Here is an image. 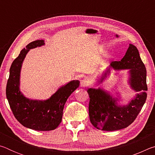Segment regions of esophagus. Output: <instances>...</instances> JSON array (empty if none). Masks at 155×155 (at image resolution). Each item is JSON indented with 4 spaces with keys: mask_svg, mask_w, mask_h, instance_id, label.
<instances>
[{
    "mask_svg": "<svg viewBox=\"0 0 155 155\" xmlns=\"http://www.w3.org/2000/svg\"><path fill=\"white\" fill-rule=\"evenodd\" d=\"M90 85V83L87 79H83L81 81V86L83 87H85Z\"/></svg>",
    "mask_w": 155,
    "mask_h": 155,
    "instance_id": "1",
    "label": "esophagus"
}]
</instances>
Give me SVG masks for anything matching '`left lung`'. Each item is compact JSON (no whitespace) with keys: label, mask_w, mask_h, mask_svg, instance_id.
Instances as JSON below:
<instances>
[{"label":"left lung","mask_w":155,"mask_h":155,"mask_svg":"<svg viewBox=\"0 0 155 155\" xmlns=\"http://www.w3.org/2000/svg\"><path fill=\"white\" fill-rule=\"evenodd\" d=\"M111 68L115 70L129 69L128 83L132 90L140 93L136 94L127 105L117 103L118 98H113L103 89L89 88L90 96L89 115L91 124L97 129L107 131L120 130L134 122L147 98L146 69L141 59L137 48L129 44L125 55L120 61H113L103 72L99 83H102L110 74Z\"/></svg>","instance_id":"left-lung-1"}]
</instances>
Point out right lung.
I'll return each instance as SVG.
<instances>
[{
    "label": "right lung",
    "instance_id": "right-lung-1",
    "mask_svg": "<svg viewBox=\"0 0 155 155\" xmlns=\"http://www.w3.org/2000/svg\"><path fill=\"white\" fill-rule=\"evenodd\" d=\"M44 44V40H35L21 51L10 68L6 87L7 98L15 119L25 127L41 131L52 130L58 127L68 97L78 87L80 83L78 80L70 81L59 88L46 101L31 100L21 93L20 77L22 62L30 49Z\"/></svg>",
    "mask_w": 155,
    "mask_h": 155
}]
</instances>
